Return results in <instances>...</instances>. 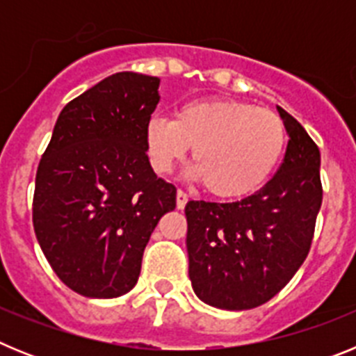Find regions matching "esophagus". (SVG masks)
<instances>
[{"mask_svg": "<svg viewBox=\"0 0 356 356\" xmlns=\"http://www.w3.org/2000/svg\"><path fill=\"white\" fill-rule=\"evenodd\" d=\"M187 201L188 196L184 191H178V193H176V207H178V210H184L185 205H187Z\"/></svg>", "mask_w": 356, "mask_h": 356, "instance_id": "esophagus-1", "label": "esophagus"}]
</instances>
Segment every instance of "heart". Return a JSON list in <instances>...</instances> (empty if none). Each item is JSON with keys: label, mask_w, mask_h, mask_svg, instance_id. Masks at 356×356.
Listing matches in <instances>:
<instances>
[{"label": "heart", "mask_w": 356, "mask_h": 356, "mask_svg": "<svg viewBox=\"0 0 356 356\" xmlns=\"http://www.w3.org/2000/svg\"><path fill=\"white\" fill-rule=\"evenodd\" d=\"M285 144L278 114L237 99L185 103L172 119L153 115L146 124L147 159L155 172H171L193 146L194 175L221 200L259 191L275 172Z\"/></svg>", "instance_id": "1"}]
</instances>
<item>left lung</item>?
<instances>
[{"label":"left lung","mask_w":356,"mask_h":356,"mask_svg":"<svg viewBox=\"0 0 356 356\" xmlns=\"http://www.w3.org/2000/svg\"><path fill=\"white\" fill-rule=\"evenodd\" d=\"M284 162L260 191L235 203L188 201V278L203 303L250 310L275 298L307 259L323 201L321 153L284 108Z\"/></svg>","instance_id":"left-lung-1"}]
</instances>
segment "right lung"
Wrapping results in <instances>:
<instances>
[{"instance_id": "1", "label": "right lung", "mask_w": 356, "mask_h": 356, "mask_svg": "<svg viewBox=\"0 0 356 356\" xmlns=\"http://www.w3.org/2000/svg\"><path fill=\"white\" fill-rule=\"evenodd\" d=\"M160 78L115 72L60 112L37 169L33 228L56 276L87 298L127 294L176 188L156 178L146 124Z\"/></svg>"}]
</instances>
